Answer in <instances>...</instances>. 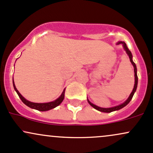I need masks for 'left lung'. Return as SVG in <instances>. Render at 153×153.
Segmentation results:
<instances>
[{"label": "left lung", "instance_id": "obj_1", "mask_svg": "<svg viewBox=\"0 0 153 153\" xmlns=\"http://www.w3.org/2000/svg\"><path fill=\"white\" fill-rule=\"evenodd\" d=\"M120 44H122V45L123 48H124V50H125L126 53L127 54V55L129 56V59H130V62L131 63V65H132L133 67H134V88H133V90H132V91H131L130 95H129V98H128V99L126 100V101H124V103H122V104H120V105H118V106L111 107V108H101V107H99V106H96V105L94 104V103H92L90 101H89L88 99H87L88 102L89 104H90L92 107H94L95 109L99 111L105 112V113H110V112L114 111L119 110V109H121V108H124V106H127L128 103L130 102L131 99H132L133 96H134L135 91H136V90H137V88L138 78H137V71L136 65H135V63L133 62V60H132V54H131V52H130V50L128 49L127 45H126V43L124 42H118L117 43V45H120Z\"/></svg>", "mask_w": 153, "mask_h": 153}]
</instances>
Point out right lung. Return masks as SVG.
<instances>
[{"label":"right lung","mask_w":153,"mask_h":153,"mask_svg":"<svg viewBox=\"0 0 153 153\" xmlns=\"http://www.w3.org/2000/svg\"><path fill=\"white\" fill-rule=\"evenodd\" d=\"M13 88H14V90L16 91V92L17 93L18 96H19L21 100L22 101V102L24 103V104L26 105L27 106L30 107L31 108H34V109L40 111H49L50 109H52V108H55L57 106H59L61 103L62 102L63 99L65 98V88L62 91V94L59 96V98H57V99L54 100L53 101H51V102H48V103H34V102H31V101H28L26 100L24 96H22L20 93L19 92V91L17 90L16 88V85L14 84V81H13Z\"/></svg>","instance_id":"obj_1"}]
</instances>
